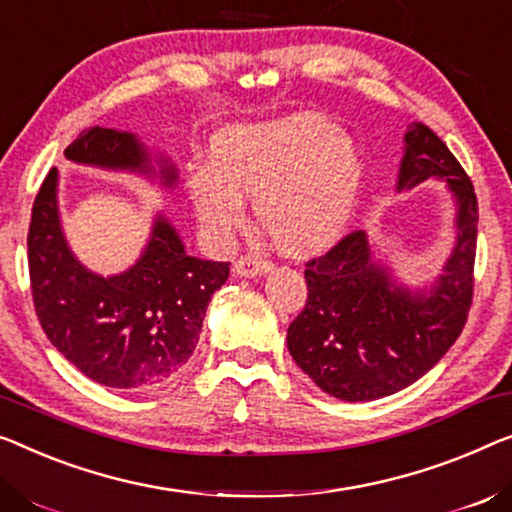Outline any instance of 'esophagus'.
<instances>
[{
	"label": "esophagus",
	"instance_id": "34e87169",
	"mask_svg": "<svg viewBox=\"0 0 512 512\" xmlns=\"http://www.w3.org/2000/svg\"><path fill=\"white\" fill-rule=\"evenodd\" d=\"M271 269V262L262 255H255V253H248V255H241L239 259L234 262V276H243V278H255V276H262Z\"/></svg>",
	"mask_w": 512,
	"mask_h": 512
}]
</instances>
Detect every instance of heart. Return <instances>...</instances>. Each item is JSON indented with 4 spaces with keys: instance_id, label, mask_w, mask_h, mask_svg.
<instances>
[{
    "instance_id": "1",
    "label": "heart",
    "mask_w": 512,
    "mask_h": 512,
    "mask_svg": "<svg viewBox=\"0 0 512 512\" xmlns=\"http://www.w3.org/2000/svg\"><path fill=\"white\" fill-rule=\"evenodd\" d=\"M361 186L356 142L317 112L227 128L213 137L209 167L186 179L193 209L211 236L230 239L246 220L241 197H253L266 236L292 255L338 241Z\"/></svg>"
}]
</instances>
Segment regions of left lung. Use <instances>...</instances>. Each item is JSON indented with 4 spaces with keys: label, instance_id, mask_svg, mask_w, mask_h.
I'll use <instances>...</instances> for the list:
<instances>
[{
    "label": "left lung",
    "instance_id": "8db88e82",
    "mask_svg": "<svg viewBox=\"0 0 512 512\" xmlns=\"http://www.w3.org/2000/svg\"><path fill=\"white\" fill-rule=\"evenodd\" d=\"M398 190L437 177L457 200V243L430 296L391 282L370 259L365 232H349L305 262V299L287 329L296 365L324 393L347 402L393 395L441 361L474 303L478 200L474 183L441 137L421 121L404 135Z\"/></svg>",
    "mask_w": 512,
    "mask_h": 512
}]
</instances>
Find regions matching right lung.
<instances>
[{"label":"right lung","instance_id":"1","mask_svg":"<svg viewBox=\"0 0 512 512\" xmlns=\"http://www.w3.org/2000/svg\"><path fill=\"white\" fill-rule=\"evenodd\" d=\"M75 163L151 172L147 149L131 133L87 128L66 147ZM163 160V158H160ZM165 183L177 172L163 160ZM29 282L48 340L82 375L110 388H137L170 377L195 352L211 296L230 262L190 257L174 227L158 218L144 255L112 278L87 271L68 250L57 213V167L32 207Z\"/></svg>","mask_w":512,"mask_h":512}]
</instances>
